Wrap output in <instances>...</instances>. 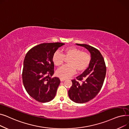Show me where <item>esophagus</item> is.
<instances>
[{
    "label": "esophagus",
    "instance_id": "obj_1",
    "mask_svg": "<svg viewBox=\"0 0 129 129\" xmlns=\"http://www.w3.org/2000/svg\"><path fill=\"white\" fill-rule=\"evenodd\" d=\"M65 80V79H64V78H60V82H63V81H64Z\"/></svg>",
    "mask_w": 129,
    "mask_h": 129
}]
</instances>
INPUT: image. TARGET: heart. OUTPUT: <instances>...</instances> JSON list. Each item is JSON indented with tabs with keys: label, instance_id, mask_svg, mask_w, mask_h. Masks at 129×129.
I'll use <instances>...</instances> for the list:
<instances>
[{
	"label": "heart",
	"instance_id": "heart-1",
	"mask_svg": "<svg viewBox=\"0 0 129 129\" xmlns=\"http://www.w3.org/2000/svg\"><path fill=\"white\" fill-rule=\"evenodd\" d=\"M69 59L68 65L60 67L56 72V75L59 78H66L74 75L77 71L82 73L89 67L91 61L90 54L83 52L75 46L67 47L64 50V54L58 51L54 52L52 56V61L54 65L60 66L64 62L65 59Z\"/></svg>",
	"mask_w": 129,
	"mask_h": 129
}]
</instances>
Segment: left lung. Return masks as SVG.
<instances>
[{
	"instance_id": "8db88e82",
	"label": "left lung",
	"mask_w": 129,
	"mask_h": 129,
	"mask_svg": "<svg viewBox=\"0 0 129 129\" xmlns=\"http://www.w3.org/2000/svg\"><path fill=\"white\" fill-rule=\"evenodd\" d=\"M76 44L84 47L91 56L89 67L76 77L78 80H83V83L72 80V86L68 91L70 98L74 102L83 104L92 99L100 91L105 78L106 67L102 55L97 49L87 44Z\"/></svg>"
}]
</instances>
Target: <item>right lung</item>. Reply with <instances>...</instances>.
<instances>
[{
    "instance_id": "1",
    "label": "right lung",
    "mask_w": 129,
    "mask_h": 129,
    "mask_svg": "<svg viewBox=\"0 0 129 129\" xmlns=\"http://www.w3.org/2000/svg\"><path fill=\"white\" fill-rule=\"evenodd\" d=\"M63 43H45L32 47L23 61L22 80L29 95L40 103L49 102L56 95L60 84L54 74L52 56Z\"/></svg>"
}]
</instances>
